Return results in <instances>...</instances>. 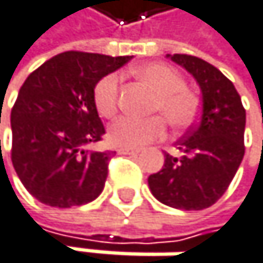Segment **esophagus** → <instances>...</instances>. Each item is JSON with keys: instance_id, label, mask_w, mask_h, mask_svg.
Here are the masks:
<instances>
[{"instance_id": "obj_1", "label": "esophagus", "mask_w": 263, "mask_h": 263, "mask_svg": "<svg viewBox=\"0 0 263 263\" xmlns=\"http://www.w3.org/2000/svg\"><path fill=\"white\" fill-rule=\"evenodd\" d=\"M118 154H121V155H136V154H139V148H130V147H119V148H118Z\"/></svg>"}]
</instances>
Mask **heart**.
<instances>
[{
	"mask_svg": "<svg viewBox=\"0 0 263 263\" xmlns=\"http://www.w3.org/2000/svg\"><path fill=\"white\" fill-rule=\"evenodd\" d=\"M136 74L155 90L152 111L160 113L175 129L189 127L197 118L199 97L186 87V81L175 67L161 63L145 64ZM121 77L116 72L103 76L93 87V105L100 116L113 118L119 105ZM123 116L108 127V140L118 147H142L165 134V120Z\"/></svg>",
	"mask_w": 263,
	"mask_h": 263,
	"instance_id": "b5f03b06",
	"label": "heart"
}]
</instances>
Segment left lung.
I'll list each match as a JSON object with an SVG mask.
<instances>
[{
    "mask_svg": "<svg viewBox=\"0 0 263 263\" xmlns=\"http://www.w3.org/2000/svg\"><path fill=\"white\" fill-rule=\"evenodd\" d=\"M196 77L202 113L176 145L184 155H165V165L148 176L152 194L165 205L202 210L213 205L233 181L244 157L246 109L233 82L217 67L192 54H173Z\"/></svg>",
    "mask_w": 263,
    "mask_h": 263,
    "instance_id": "left-lung-1",
    "label": "left lung"
}]
</instances>
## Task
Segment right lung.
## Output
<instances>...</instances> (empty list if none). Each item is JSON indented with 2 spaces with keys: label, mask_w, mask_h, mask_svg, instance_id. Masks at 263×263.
<instances>
[{
  "label": "right lung",
  "mask_w": 263,
  "mask_h": 263,
  "mask_svg": "<svg viewBox=\"0 0 263 263\" xmlns=\"http://www.w3.org/2000/svg\"><path fill=\"white\" fill-rule=\"evenodd\" d=\"M129 60L64 51L25 79L11 111V160L36 200L69 209L102 194L113 152L93 148L105 136L93 87Z\"/></svg>",
  "instance_id": "obj_1"
}]
</instances>
